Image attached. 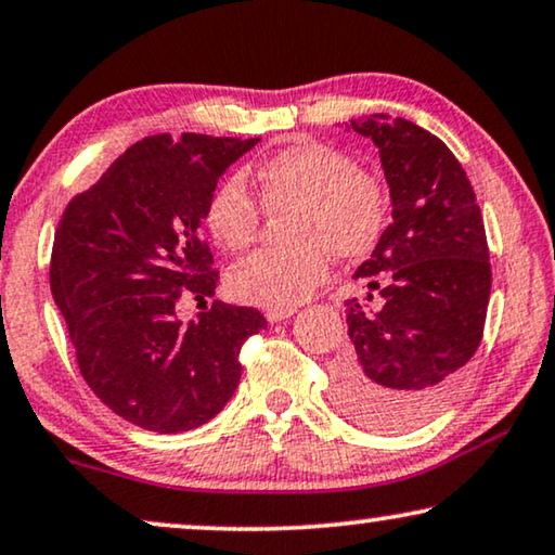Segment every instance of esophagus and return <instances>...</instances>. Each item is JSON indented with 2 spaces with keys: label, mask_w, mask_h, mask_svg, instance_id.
<instances>
[{
  "label": "esophagus",
  "mask_w": 555,
  "mask_h": 555,
  "mask_svg": "<svg viewBox=\"0 0 555 555\" xmlns=\"http://www.w3.org/2000/svg\"><path fill=\"white\" fill-rule=\"evenodd\" d=\"M294 314H296V309H267V319H269L271 324L284 322V319L294 317Z\"/></svg>",
  "instance_id": "1"
}]
</instances>
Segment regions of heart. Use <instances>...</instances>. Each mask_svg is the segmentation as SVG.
Here are the masks:
<instances>
[{
    "instance_id": "obj_1",
    "label": "heart",
    "mask_w": 555,
    "mask_h": 555,
    "mask_svg": "<svg viewBox=\"0 0 555 555\" xmlns=\"http://www.w3.org/2000/svg\"><path fill=\"white\" fill-rule=\"evenodd\" d=\"M261 203L288 211L284 236L292 244L261 248L229 269L225 284L238 301L294 309L330 276V251L359 259L377 244L387 218L379 183L349 155L322 143H296L256 170ZM206 225L218 246L241 251L254 244L261 206L241 176L218 183L206 206Z\"/></svg>"
}]
</instances>
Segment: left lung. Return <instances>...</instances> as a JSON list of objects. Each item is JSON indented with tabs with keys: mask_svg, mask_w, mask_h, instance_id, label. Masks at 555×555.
I'll use <instances>...</instances> for the list:
<instances>
[{
	"mask_svg": "<svg viewBox=\"0 0 555 555\" xmlns=\"http://www.w3.org/2000/svg\"><path fill=\"white\" fill-rule=\"evenodd\" d=\"M347 128L379 147L392 223L354 271L379 309L347 301L352 345L334 364V400L370 430L404 433L442 410L482 339L486 225L463 166L433 132L387 115Z\"/></svg>",
	"mask_w": 555,
	"mask_h": 555,
	"instance_id": "obj_1",
	"label": "left lung"
}]
</instances>
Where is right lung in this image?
<instances>
[{"mask_svg":"<svg viewBox=\"0 0 555 555\" xmlns=\"http://www.w3.org/2000/svg\"><path fill=\"white\" fill-rule=\"evenodd\" d=\"M259 138L151 135L67 203L50 286L92 392L128 423L185 433L225 408L241 345L267 330L259 309L214 301L198 322L181 299L214 296L218 271L201 221L218 178Z\"/></svg>","mask_w":555,"mask_h":555,"instance_id":"right-lung-1","label":"right lung"}]
</instances>
